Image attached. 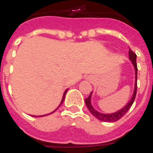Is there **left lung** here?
<instances>
[{
	"label": "left lung",
	"mask_w": 153,
	"mask_h": 153,
	"mask_svg": "<svg viewBox=\"0 0 153 153\" xmlns=\"http://www.w3.org/2000/svg\"><path fill=\"white\" fill-rule=\"evenodd\" d=\"M128 58L129 60L134 65V68L135 70V83H134V93L132 95L131 99L129 100L126 105H125L123 108H121L120 110H119L117 111H115L114 113H110V114H104V113H101L99 111H97L94 107L92 105V102H91V98H92V94H93V92H91L89 97L85 99V104H86L88 109L89 110V111L91 112V114L96 117L97 120H99L101 121L104 122H115L117 121L118 120L123 117L124 115H125V113L128 111L129 108L131 107V106L133 105V103L134 102L135 97H136V93H137V74H138V68H137V63H136V59H137V56L136 54L133 52V51L131 49H129L128 51Z\"/></svg>",
	"instance_id": "1"
}]
</instances>
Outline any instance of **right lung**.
<instances>
[{
    "label": "right lung",
    "mask_w": 153,
    "mask_h": 153,
    "mask_svg": "<svg viewBox=\"0 0 153 153\" xmlns=\"http://www.w3.org/2000/svg\"><path fill=\"white\" fill-rule=\"evenodd\" d=\"M67 91H68V89H66V90H65V93H64V94H63V97H62V99H61V102H60V105H59V106H58V107H57L56 109L54 111H56V110L58 109V108H59V107H60V106H61V105H62V103H63L64 100H65V94H66ZM54 111H52V112L49 113V114H47V115H32V116H34V117H37V116H39V117H42V116H45V115H50V114H52V113H53Z\"/></svg>",
    "instance_id": "obj_1"
}]
</instances>
